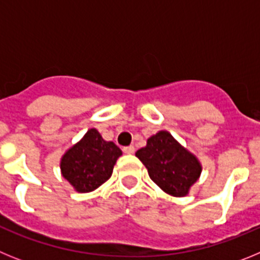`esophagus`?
Returning <instances> with one entry per match:
<instances>
[{
  "instance_id": "esophagus-1",
  "label": "esophagus",
  "mask_w": 260,
  "mask_h": 260,
  "mask_svg": "<svg viewBox=\"0 0 260 260\" xmlns=\"http://www.w3.org/2000/svg\"><path fill=\"white\" fill-rule=\"evenodd\" d=\"M135 148L134 146H127V147H123V152L127 153V155H132V153H134Z\"/></svg>"
}]
</instances>
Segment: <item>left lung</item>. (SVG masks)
<instances>
[{
    "mask_svg": "<svg viewBox=\"0 0 260 260\" xmlns=\"http://www.w3.org/2000/svg\"><path fill=\"white\" fill-rule=\"evenodd\" d=\"M135 156L147 168L151 180L172 197L189 194L203 169L198 157L167 130L151 135Z\"/></svg>",
    "mask_w": 260,
    "mask_h": 260,
    "instance_id": "1",
    "label": "left lung"
}]
</instances>
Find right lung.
I'll return each instance as SVG.
<instances>
[{
	"label": "right lung",
	"mask_w": 260,
	"mask_h": 260,
	"mask_svg": "<svg viewBox=\"0 0 260 260\" xmlns=\"http://www.w3.org/2000/svg\"><path fill=\"white\" fill-rule=\"evenodd\" d=\"M121 155L113 142L104 141L92 127L62 155L61 174L75 191L91 192L109 180Z\"/></svg>",
	"instance_id": "right-lung-1"
}]
</instances>
